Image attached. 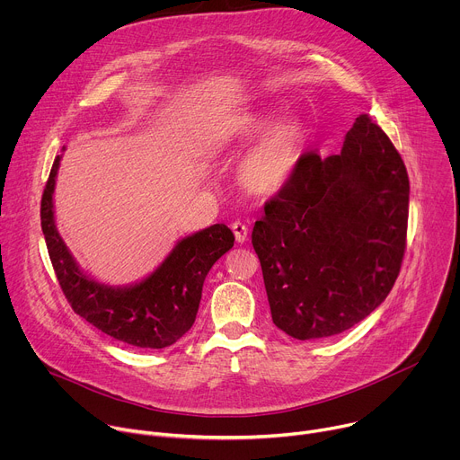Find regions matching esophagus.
Instances as JSON below:
<instances>
[{"label": "esophagus", "instance_id": "34e87169", "mask_svg": "<svg viewBox=\"0 0 460 460\" xmlns=\"http://www.w3.org/2000/svg\"><path fill=\"white\" fill-rule=\"evenodd\" d=\"M231 229H233L234 238H236V242H238V243H243V242L247 240L249 229H247V226H245V224H242V222H234V224L231 226Z\"/></svg>", "mask_w": 460, "mask_h": 460}]
</instances>
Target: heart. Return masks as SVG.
I'll use <instances>...</instances> for the list:
<instances>
[{"label":"heart","mask_w":460,"mask_h":460,"mask_svg":"<svg viewBox=\"0 0 460 460\" xmlns=\"http://www.w3.org/2000/svg\"><path fill=\"white\" fill-rule=\"evenodd\" d=\"M270 112H254L236 119L224 135L229 146H247L256 137L238 165V180L251 194H275L291 178L305 142L298 118H286L275 126Z\"/></svg>","instance_id":"obj_1"}]
</instances>
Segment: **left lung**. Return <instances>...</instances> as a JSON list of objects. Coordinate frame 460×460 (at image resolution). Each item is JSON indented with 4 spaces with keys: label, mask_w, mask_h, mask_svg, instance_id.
<instances>
[{
    "label": "left lung",
    "mask_w": 460,
    "mask_h": 460,
    "mask_svg": "<svg viewBox=\"0 0 460 460\" xmlns=\"http://www.w3.org/2000/svg\"><path fill=\"white\" fill-rule=\"evenodd\" d=\"M408 209L406 165L367 114L339 155H302L251 234L279 330L333 337L375 311L401 273Z\"/></svg>",
    "instance_id": "1"
}]
</instances>
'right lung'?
<instances>
[{
  "instance_id": "1",
  "label": "right lung",
  "mask_w": 460,
  "mask_h": 460,
  "mask_svg": "<svg viewBox=\"0 0 460 460\" xmlns=\"http://www.w3.org/2000/svg\"><path fill=\"white\" fill-rule=\"evenodd\" d=\"M61 156H56L41 196V231L59 288L82 318L102 333L135 348L162 349L181 339L199 313L204 280L234 234L224 224L180 240L146 280L111 288L89 279L54 224L52 194Z\"/></svg>"
}]
</instances>
